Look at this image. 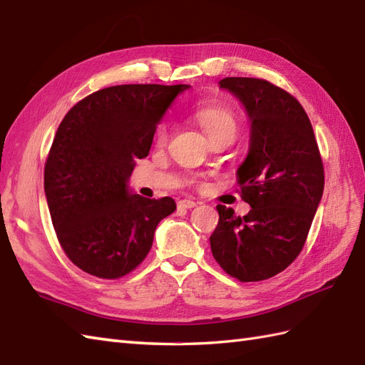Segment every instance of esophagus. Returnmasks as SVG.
<instances>
[{
  "instance_id": "obj_1",
  "label": "esophagus",
  "mask_w": 365,
  "mask_h": 365,
  "mask_svg": "<svg viewBox=\"0 0 365 365\" xmlns=\"http://www.w3.org/2000/svg\"><path fill=\"white\" fill-rule=\"evenodd\" d=\"M197 206V202L192 201V200H180L178 201V207L180 209H193Z\"/></svg>"
}]
</instances>
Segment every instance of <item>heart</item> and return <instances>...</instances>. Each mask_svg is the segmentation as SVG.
Segmentation results:
<instances>
[{"label": "heart", "instance_id": "1", "mask_svg": "<svg viewBox=\"0 0 365 365\" xmlns=\"http://www.w3.org/2000/svg\"><path fill=\"white\" fill-rule=\"evenodd\" d=\"M197 120L200 122L201 128L206 133L209 140L223 138V136H232L235 138L238 123L234 113L230 111L226 106L220 105H206L197 111ZM168 135V127L167 123H161L156 130V140L159 144L165 142Z\"/></svg>", "mask_w": 365, "mask_h": 365}]
</instances>
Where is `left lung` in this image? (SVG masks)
<instances>
[{
    "instance_id": "obj_1",
    "label": "left lung",
    "mask_w": 365,
    "mask_h": 365,
    "mask_svg": "<svg viewBox=\"0 0 365 365\" xmlns=\"http://www.w3.org/2000/svg\"><path fill=\"white\" fill-rule=\"evenodd\" d=\"M218 85L250 119V148L237 182L252 209L242 218L218 204L210 250L229 275L259 282L300 254L322 200L324 165L308 115L291 94L262 78L226 77Z\"/></svg>"
}]
</instances>
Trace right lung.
I'll use <instances>...</instances> for the list:
<instances>
[{"label":"right lung","instance_id":"right-lung-1","mask_svg":"<svg viewBox=\"0 0 365 365\" xmlns=\"http://www.w3.org/2000/svg\"><path fill=\"white\" fill-rule=\"evenodd\" d=\"M189 85H119L76 103L61 120L44 165V195L63 251L80 269L119 279L145 259L170 197L130 189L136 159Z\"/></svg>","mask_w":365,"mask_h":365}]
</instances>
